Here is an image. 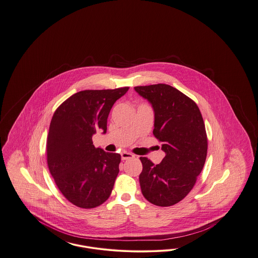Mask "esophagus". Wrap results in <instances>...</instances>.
Segmentation results:
<instances>
[{
    "label": "esophagus",
    "mask_w": 258,
    "mask_h": 258,
    "mask_svg": "<svg viewBox=\"0 0 258 258\" xmlns=\"http://www.w3.org/2000/svg\"><path fill=\"white\" fill-rule=\"evenodd\" d=\"M121 158H122V160H131V159H134L135 156H134L133 154H131V153L123 152V153L121 154Z\"/></svg>",
    "instance_id": "esophagus-1"
}]
</instances>
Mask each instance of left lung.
Returning <instances> with one entry per match:
<instances>
[{
    "label": "left lung",
    "mask_w": 258,
    "mask_h": 258,
    "mask_svg": "<svg viewBox=\"0 0 258 258\" xmlns=\"http://www.w3.org/2000/svg\"><path fill=\"white\" fill-rule=\"evenodd\" d=\"M135 90L153 106V134L165 153L159 164L140 158L141 191L154 205L172 206L188 195L203 169L208 149L204 121L197 103L174 87L155 84Z\"/></svg>",
    "instance_id": "1"
}]
</instances>
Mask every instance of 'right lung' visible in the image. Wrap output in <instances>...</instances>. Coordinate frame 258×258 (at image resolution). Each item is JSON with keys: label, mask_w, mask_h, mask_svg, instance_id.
I'll list each match as a JSON object with an SVG mask.
<instances>
[{"label": "right lung", "mask_w": 258, "mask_h": 258, "mask_svg": "<svg viewBox=\"0 0 258 258\" xmlns=\"http://www.w3.org/2000/svg\"><path fill=\"white\" fill-rule=\"evenodd\" d=\"M128 87L85 90L54 112L46 141L50 173L61 195L79 208L98 207L110 197L121 156L93 145L97 131L107 130L113 104Z\"/></svg>", "instance_id": "add662e5"}]
</instances>
